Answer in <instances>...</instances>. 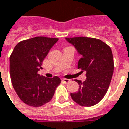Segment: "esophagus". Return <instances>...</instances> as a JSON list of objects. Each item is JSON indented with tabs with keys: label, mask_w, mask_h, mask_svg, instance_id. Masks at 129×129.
Here are the masks:
<instances>
[{
	"label": "esophagus",
	"mask_w": 129,
	"mask_h": 129,
	"mask_svg": "<svg viewBox=\"0 0 129 129\" xmlns=\"http://www.w3.org/2000/svg\"><path fill=\"white\" fill-rule=\"evenodd\" d=\"M62 81L64 83H70V80L69 79H67V78H62Z\"/></svg>",
	"instance_id": "1"
}]
</instances>
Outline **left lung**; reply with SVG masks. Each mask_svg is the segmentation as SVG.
Wrapping results in <instances>:
<instances>
[{"label":"left lung","instance_id":"8db88e82","mask_svg":"<svg viewBox=\"0 0 129 129\" xmlns=\"http://www.w3.org/2000/svg\"><path fill=\"white\" fill-rule=\"evenodd\" d=\"M82 55L78 68L86 71L84 82L75 80L79 85L77 92L71 93L73 100L80 106L98 104L108 90L114 72L112 49L100 39L87 37H66Z\"/></svg>","mask_w":129,"mask_h":129}]
</instances>
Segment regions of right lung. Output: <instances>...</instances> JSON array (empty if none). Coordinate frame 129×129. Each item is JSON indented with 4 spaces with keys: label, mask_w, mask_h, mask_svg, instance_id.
<instances>
[{
    "label": "right lung",
    "mask_w": 129,
    "mask_h": 129,
    "mask_svg": "<svg viewBox=\"0 0 129 129\" xmlns=\"http://www.w3.org/2000/svg\"><path fill=\"white\" fill-rule=\"evenodd\" d=\"M58 38L35 37L21 41L10 56V75L17 94L22 101L38 107L52 99L60 83L58 76L47 78L38 74L43 61Z\"/></svg>",
    "instance_id": "1"
}]
</instances>
